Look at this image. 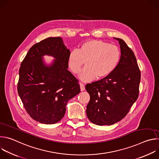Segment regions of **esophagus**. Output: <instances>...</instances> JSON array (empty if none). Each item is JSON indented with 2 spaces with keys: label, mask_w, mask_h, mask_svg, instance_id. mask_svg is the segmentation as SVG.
<instances>
[{
  "label": "esophagus",
  "mask_w": 159,
  "mask_h": 159,
  "mask_svg": "<svg viewBox=\"0 0 159 159\" xmlns=\"http://www.w3.org/2000/svg\"><path fill=\"white\" fill-rule=\"evenodd\" d=\"M80 90H81V91H83V90H85V85L82 83L80 84Z\"/></svg>",
  "instance_id": "1"
}]
</instances>
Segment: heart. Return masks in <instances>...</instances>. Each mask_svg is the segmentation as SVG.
Instances as JSON below:
<instances>
[{"label": "heart", "instance_id": "1", "mask_svg": "<svg viewBox=\"0 0 159 159\" xmlns=\"http://www.w3.org/2000/svg\"><path fill=\"white\" fill-rule=\"evenodd\" d=\"M121 60V51L115 44L101 40H89L79 50H73L68 56V66L74 74H79L84 64L85 68L80 75L84 81L95 78L102 79L114 71Z\"/></svg>", "mask_w": 159, "mask_h": 159}]
</instances>
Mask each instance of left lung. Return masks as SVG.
<instances>
[{"label": "left lung", "instance_id": "1", "mask_svg": "<svg viewBox=\"0 0 159 159\" xmlns=\"http://www.w3.org/2000/svg\"><path fill=\"white\" fill-rule=\"evenodd\" d=\"M121 60L116 69L104 79L87 84L90 95L86 114L93 123L111 125L128 114L139 94L141 74L134 53L120 38Z\"/></svg>", "mask_w": 159, "mask_h": 159}]
</instances>
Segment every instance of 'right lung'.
<instances>
[{"label": "right lung", "instance_id": "1", "mask_svg": "<svg viewBox=\"0 0 159 159\" xmlns=\"http://www.w3.org/2000/svg\"><path fill=\"white\" fill-rule=\"evenodd\" d=\"M67 49L60 37H50L29 50L19 69L18 94L28 115L41 123L51 125L64 116L66 104L80 93L78 80L68 70ZM55 58L47 66L42 58Z\"/></svg>", "mask_w": 159, "mask_h": 159}]
</instances>
